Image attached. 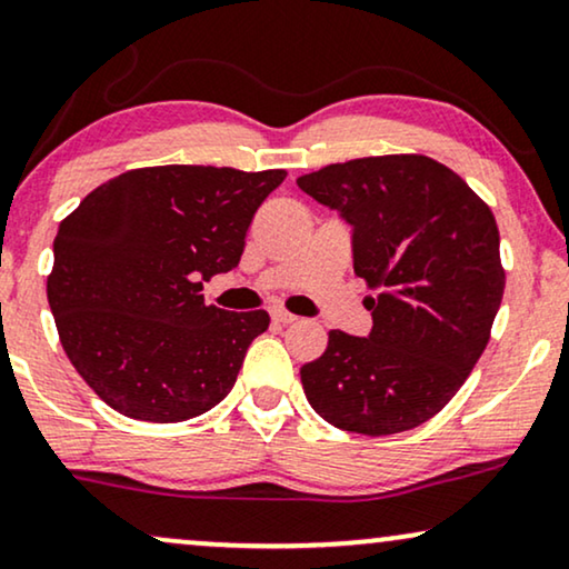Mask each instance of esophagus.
Here are the masks:
<instances>
[{
	"label": "esophagus",
	"mask_w": 569,
	"mask_h": 569,
	"mask_svg": "<svg viewBox=\"0 0 569 569\" xmlns=\"http://www.w3.org/2000/svg\"><path fill=\"white\" fill-rule=\"evenodd\" d=\"M270 315H272V320L283 322V326H289V322H297V320H299L297 315H291L289 309H283V307H272Z\"/></svg>",
	"instance_id": "1"
}]
</instances>
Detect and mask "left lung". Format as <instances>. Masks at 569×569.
Returning <instances> with one entry per match:
<instances>
[{"label": "left lung", "mask_w": 569, "mask_h": 569, "mask_svg": "<svg viewBox=\"0 0 569 569\" xmlns=\"http://www.w3.org/2000/svg\"><path fill=\"white\" fill-rule=\"evenodd\" d=\"M297 183L355 228V272L378 291L370 336L330 330L301 368L309 405L362 436L422 426L476 368L505 297L491 207L426 154L336 162Z\"/></svg>", "instance_id": "left-lung-1"}]
</instances>
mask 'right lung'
Masks as SVG:
<instances>
[{
    "label": "right lung",
    "mask_w": 569,
    "mask_h": 569,
    "mask_svg": "<svg viewBox=\"0 0 569 569\" xmlns=\"http://www.w3.org/2000/svg\"><path fill=\"white\" fill-rule=\"evenodd\" d=\"M286 170L160 164L97 186L60 222L47 278L62 349L114 412L183 422L228 397L264 309L207 305Z\"/></svg>",
    "instance_id": "right-lung-1"
}]
</instances>
